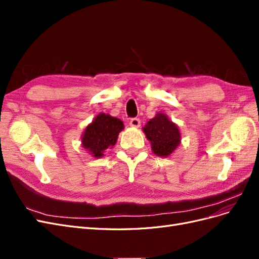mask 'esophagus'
Here are the masks:
<instances>
[{
	"mask_svg": "<svg viewBox=\"0 0 259 259\" xmlns=\"http://www.w3.org/2000/svg\"><path fill=\"white\" fill-rule=\"evenodd\" d=\"M130 125L132 127H139L140 126V120L137 119V117H133L130 121Z\"/></svg>",
	"mask_w": 259,
	"mask_h": 259,
	"instance_id": "1",
	"label": "esophagus"
}]
</instances>
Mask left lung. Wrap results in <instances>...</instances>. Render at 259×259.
<instances>
[{
  "instance_id": "left-lung-1",
  "label": "left lung",
  "mask_w": 259,
  "mask_h": 259,
  "mask_svg": "<svg viewBox=\"0 0 259 259\" xmlns=\"http://www.w3.org/2000/svg\"><path fill=\"white\" fill-rule=\"evenodd\" d=\"M143 131L148 140H150L153 153L163 158L170 155L182 139L177 125L169 121L166 114L161 112L149 120Z\"/></svg>"
}]
</instances>
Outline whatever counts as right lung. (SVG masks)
<instances>
[{
    "instance_id": "1",
    "label": "right lung",
    "mask_w": 259,
    "mask_h": 259,
    "mask_svg": "<svg viewBox=\"0 0 259 259\" xmlns=\"http://www.w3.org/2000/svg\"><path fill=\"white\" fill-rule=\"evenodd\" d=\"M124 128V124L106 113H99L94 121L88 125L82 135L83 147L95 158L104 156V151L116 144L119 133Z\"/></svg>"
}]
</instances>
